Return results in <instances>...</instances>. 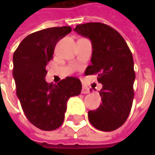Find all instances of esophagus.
Returning <instances> with one entry per match:
<instances>
[{
	"instance_id": "1",
	"label": "esophagus",
	"mask_w": 155,
	"mask_h": 155,
	"mask_svg": "<svg viewBox=\"0 0 155 155\" xmlns=\"http://www.w3.org/2000/svg\"><path fill=\"white\" fill-rule=\"evenodd\" d=\"M81 93H83V94H88V93H90V89H89L87 86H82Z\"/></svg>"
}]
</instances>
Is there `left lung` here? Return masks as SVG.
I'll return each mask as SVG.
<instances>
[{"instance_id": "8db88e82", "label": "left lung", "mask_w": 155, "mask_h": 155, "mask_svg": "<svg viewBox=\"0 0 155 155\" xmlns=\"http://www.w3.org/2000/svg\"><path fill=\"white\" fill-rule=\"evenodd\" d=\"M74 31L91 39V65L85 74H97L102 84L99 91L102 103L88 112L89 120L101 131L116 130L127 119L133 104L136 74L132 53L123 37L104 23L77 25Z\"/></svg>"}]
</instances>
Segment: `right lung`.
Returning a JSON list of instances; mask_svg holds the SVG:
<instances>
[{
    "label": "right lung",
    "mask_w": 155,
    "mask_h": 155,
    "mask_svg": "<svg viewBox=\"0 0 155 155\" xmlns=\"http://www.w3.org/2000/svg\"><path fill=\"white\" fill-rule=\"evenodd\" d=\"M71 31V27L64 26L34 32L21 41L13 54L17 96L28 121L41 130L58 128L64 119L67 101L81 91L76 77H66L56 85L45 80L55 45Z\"/></svg>",
    "instance_id": "add662e5"
}]
</instances>
